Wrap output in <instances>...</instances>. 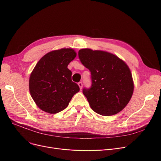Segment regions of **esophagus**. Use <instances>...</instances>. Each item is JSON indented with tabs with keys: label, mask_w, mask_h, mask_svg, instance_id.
Here are the masks:
<instances>
[{
	"label": "esophagus",
	"mask_w": 161,
	"mask_h": 161,
	"mask_svg": "<svg viewBox=\"0 0 161 161\" xmlns=\"http://www.w3.org/2000/svg\"><path fill=\"white\" fill-rule=\"evenodd\" d=\"M78 85L79 86V87H80V89H82V83L81 82H79V83H78Z\"/></svg>",
	"instance_id": "34e87169"
}]
</instances>
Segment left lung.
I'll use <instances>...</instances> for the list:
<instances>
[{"mask_svg":"<svg viewBox=\"0 0 161 161\" xmlns=\"http://www.w3.org/2000/svg\"><path fill=\"white\" fill-rule=\"evenodd\" d=\"M79 57L91 72V87L82 91L91 109L105 116L117 114L124 109L134 88L127 64L113 53L89 48L80 50Z\"/></svg>","mask_w":161,"mask_h":161,"instance_id":"1","label":"left lung"}]
</instances>
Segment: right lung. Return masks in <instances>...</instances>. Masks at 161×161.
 <instances>
[{
  "label": "right lung",
  "mask_w": 161,
  "mask_h": 161,
  "mask_svg": "<svg viewBox=\"0 0 161 161\" xmlns=\"http://www.w3.org/2000/svg\"><path fill=\"white\" fill-rule=\"evenodd\" d=\"M76 53L72 48H62L47 53L31 72L29 88L36 104L48 114H57L69 105L79 86L72 81L68 69Z\"/></svg>",
  "instance_id": "right-lung-1"
}]
</instances>
